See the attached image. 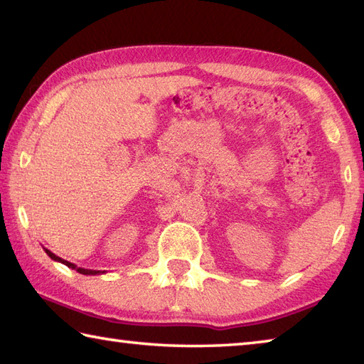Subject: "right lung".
<instances>
[{
	"mask_svg": "<svg viewBox=\"0 0 364 364\" xmlns=\"http://www.w3.org/2000/svg\"><path fill=\"white\" fill-rule=\"evenodd\" d=\"M43 250H45V253L48 255V257H50L51 259L58 261V262H63V264H65L67 267L75 269L76 272H80V274H82V275H100V274H105V272H106V270H92V269H84V267H78V266L73 264V262H70V261H67V259L59 258L58 255H54V253H53V252H50L48 249H43Z\"/></svg>",
	"mask_w": 364,
	"mask_h": 364,
	"instance_id": "add662e5",
	"label": "right lung"
}]
</instances>
